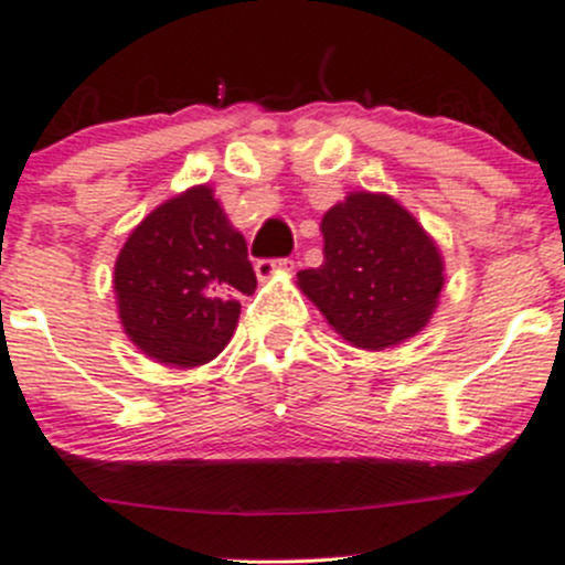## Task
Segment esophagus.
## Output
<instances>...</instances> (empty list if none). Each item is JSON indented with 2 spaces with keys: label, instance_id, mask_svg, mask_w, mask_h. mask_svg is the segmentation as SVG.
Returning a JSON list of instances; mask_svg holds the SVG:
<instances>
[{
  "label": "esophagus",
  "instance_id": "obj_1",
  "mask_svg": "<svg viewBox=\"0 0 565 565\" xmlns=\"http://www.w3.org/2000/svg\"><path fill=\"white\" fill-rule=\"evenodd\" d=\"M256 278L259 281H270V278H276L278 273H289L292 270V262L289 259H259L256 262Z\"/></svg>",
  "mask_w": 565,
  "mask_h": 565
}]
</instances>
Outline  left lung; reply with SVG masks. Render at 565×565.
<instances>
[{
	"label": "left lung",
	"mask_w": 565,
	"mask_h": 565,
	"mask_svg": "<svg viewBox=\"0 0 565 565\" xmlns=\"http://www.w3.org/2000/svg\"><path fill=\"white\" fill-rule=\"evenodd\" d=\"M319 267L298 287L358 350L380 352L429 324L446 284L435 237L388 193L352 191L322 215Z\"/></svg>",
	"instance_id": "1"
}]
</instances>
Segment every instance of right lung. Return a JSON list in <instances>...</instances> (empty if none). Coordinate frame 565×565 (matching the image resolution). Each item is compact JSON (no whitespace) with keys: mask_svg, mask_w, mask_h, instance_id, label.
<instances>
[{"mask_svg":"<svg viewBox=\"0 0 565 565\" xmlns=\"http://www.w3.org/2000/svg\"><path fill=\"white\" fill-rule=\"evenodd\" d=\"M256 289L246 237L213 188L191 185L141 218L114 262L125 335L150 361L196 369L218 358Z\"/></svg>","mask_w":565,"mask_h":565,"instance_id":"add662e5","label":"right lung"}]
</instances>
